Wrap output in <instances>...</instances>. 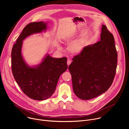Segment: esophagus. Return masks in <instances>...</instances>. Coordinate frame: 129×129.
Returning <instances> with one entry per match:
<instances>
[{
	"label": "esophagus",
	"instance_id": "34e87169",
	"mask_svg": "<svg viewBox=\"0 0 129 129\" xmlns=\"http://www.w3.org/2000/svg\"><path fill=\"white\" fill-rule=\"evenodd\" d=\"M71 63V60H70V59H68L67 62V63L68 65H69Z\"/></svg>",
	"mask_w": 129,
	"mask_h": 129
}]
</instances>
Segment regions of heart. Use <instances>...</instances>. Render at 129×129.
<instances>
[{
	"instance_id": "heart-1",
	"label": "heart",
	"mask_w": 129,
	"mask_h": 129,
	"mask_svg": "<svg viewBox=\"0 0 129 129\" xmlns=\"http://www.w3.org/2000/svg\"><path fill=\"white\" fill-rule=\"evenodd\" d=\"M83 43L82 41H76L73 42L70 46V49L73 52H78L80 51L83 47ZM59 49H62L61 47H59Z\"/></svg>"
}]
</instances>
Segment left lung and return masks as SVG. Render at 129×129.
I'll list each match as a JSON object with an SVG mask.
<instances>
[{"label": "left lung", "mask_w": 129, "mask_h": 129, "mask_svg": "<svg viewBox=\"0 0 129 129\" xmlns=\"http://www.w3.org/2000/svg\"><path fill=\"white\" fill-rule=\"evenodd\" d=\"M69 66L73 90L79 99L88 100L111 86L116 71L117 52L114 37L102 25L101 40L84 47Z\"/></svg>", "instance_id": "left-lung-1"}]
</instances>
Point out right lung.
I'll use <instances>...</instances> for the list:
<instances>
[{"instance_id":"1","label":"right lung","mask_w":129,"mask_h":129,"mask_svg":"<svg viewBox=\"0 0 129 129\" xmlns=\"http://www.w3.org/2000/svg\"><path fill=\"white\" fill-rule=\"evenodd\" d=\"M46 29L42 21L26 25L12 48L11 65L13 76L23 93L38 101L48 99L56 90L58 80L67 68V58H54L49 55L38 66L30 67L24 62L21 55L22 40L27 36Z\"/></svg>"}]
</instances>
